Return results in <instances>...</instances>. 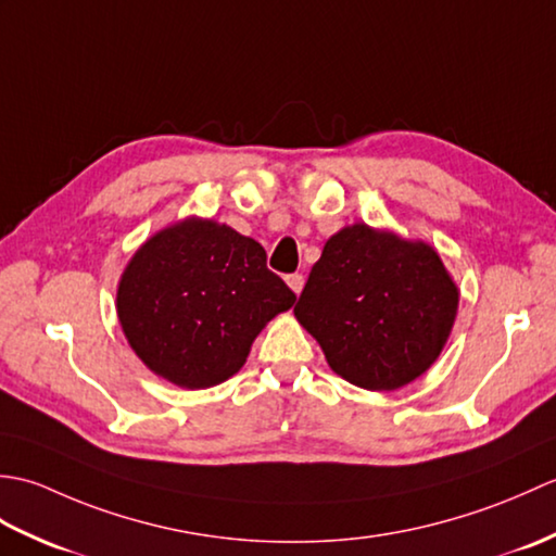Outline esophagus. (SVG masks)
I'll list each match as a JSON object with an SVG mask.
<instances>
[{"instance_id": "34e87169", "label": "esophagus", "mask_w": 556, "mask_h": 556, "mask_svg": "<svg viewBox=\"0 0 556 556\" xmlns=\"http://www.w3.org/2000/svg\"><path fill=\"white\" fill-rule=\"evenodd\" d=\"M287 285H289V289H291V291L296 293V296H299V293L303 291L305 277H303V275H289V277H287Z\"/></svg>"}]
</instances>
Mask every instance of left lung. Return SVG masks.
I'll use <instances>...</instances> for the list:
<instances>
[{
    "instance_id": "8db88e82",
    "label": "left lung",
    "mask_w": 556,
    "mask_h": 556,
    "mask_svg": "<svg viewBox=\"0 0 556 556\" xmlns=\"http://www.w3.org/2000/svg\"><path fill=\"white\" fill-rule=\"evenodd\" d=\"M458 311L440 253L365 222L329 236L293 308L339 377L394 392L432 368Z\"/></svg>"
}]
</instances>
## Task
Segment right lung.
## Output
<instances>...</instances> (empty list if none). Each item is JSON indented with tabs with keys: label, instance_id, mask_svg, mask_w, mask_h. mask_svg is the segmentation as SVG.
I'll return each instance as SVG.
<instances>
[{
	"label": "right lung",
	"instance_id": "right-lung-1",
	"mask_svg": "<svg viewBox=\"0 0 556 556\" xmlns=\"http://www.w3.org/2000/svg\"><path fill=\"white\" fill-rule=\"evenodd\" d=\"M293 293L265 248L215 219L152 233L122 271L116 315L146 368L181 389L215 387L243 368L255 337Z\"/></svg>",
	"mask_w": 556,
	"mask_h": 556
}]
</instances>
